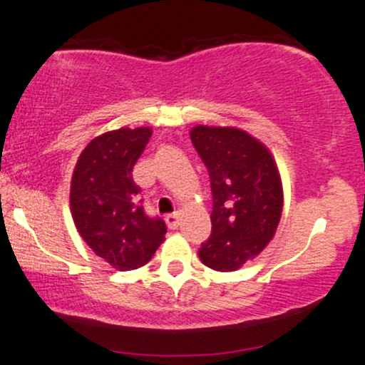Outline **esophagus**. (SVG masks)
I'll list each match as a JSON object with an SVG mask.
<instances>
[{"label":"esophagus","mask_w":365,"mask_h":365,"mask_svg":"<svg viewBox=\"0 0 365 365\" xmlns=\"http://www.w3.org/2000/svg\"><path fill=\"white\" fill-rule=\"evenodd\" d=\"M180 222H182V215H180L178 211H176V213H173V215H168V216H166V225L170 227L171 230H175V228H178Z\"/></svg>","instance_id":"1"}]
</instances>
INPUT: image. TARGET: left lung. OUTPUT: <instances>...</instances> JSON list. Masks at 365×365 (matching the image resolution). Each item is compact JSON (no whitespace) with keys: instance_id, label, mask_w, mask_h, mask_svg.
Here are the masks:
<instances>
[{"instance_id":"left-lung-1","label":"left lung","mask_w":365,"mask_h":365,"mask_svg":"<svg viewBox=\"0 0 365 365\" xmlns=\"http://www.w3.org/2000/svg\"><path fill=\"white\" fill-rule=\"evenodd\" d=\"M195 150L210 171L211 235L199 258L216 272L239 270L274 239L284 192L274 155L253 135L234 126L190 130Z\"/></svg>"}]
</instances>
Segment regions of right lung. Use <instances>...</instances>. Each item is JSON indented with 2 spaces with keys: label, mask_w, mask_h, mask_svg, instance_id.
<instances>
[{
  "label": "right lung",
  "mask_w": 365,
  "mask_h": 365,
  "mask_svg": "<svg viewBox=\"0 0 365 365\" xmlns=\"http://www.w3.org/2000/svg\"><path fill=\"white\" fill-rule=\"evenodd\" d=\"M150 135L142 126L95 137L79 154L71 180V213L79 235L121 272L145 265L166 234V223L143 211L131 175Z\"/></svg>",
  "instance_id": "obj_1"
}]
</instances>
